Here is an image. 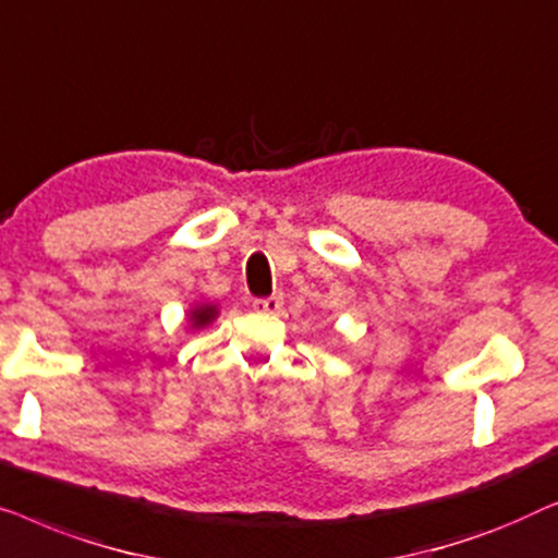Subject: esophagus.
<instances>
[{
  "mask_svg": "<svg viewBox=\"0 0 558 558\" xmlns=\"http://www.w3.org/2000/svg\"><path fill=\"white\" fill-rule=\"evenodd\" d=\"M253 308H255L257 313H280V308H282V298H280V295L255 298Z\"/></svg>",
  "mask_w": 558,
  "mask_h": 558,
  "instance_id": "34e87169",
  "label": "esophagus"
}]
</instances>
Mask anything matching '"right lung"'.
Instances as JSON below:
<instances>
[{"mask_svg": "<svg viewBox=\"0 0 558 558\" xmlns=\"http://www.w3.org/2000/svg\"><path fill=\"white\" fill-rule=\"evenodd\" d=\"M217 316H219V308L215 303H197L194 308H190V313H186V320H190V328L199 331V328L209 326Z\"/></svg>", "mask_w": 558, "mask_h": 558, "instance_id": "obj_1", "label": "right lung"}]
</instances>
